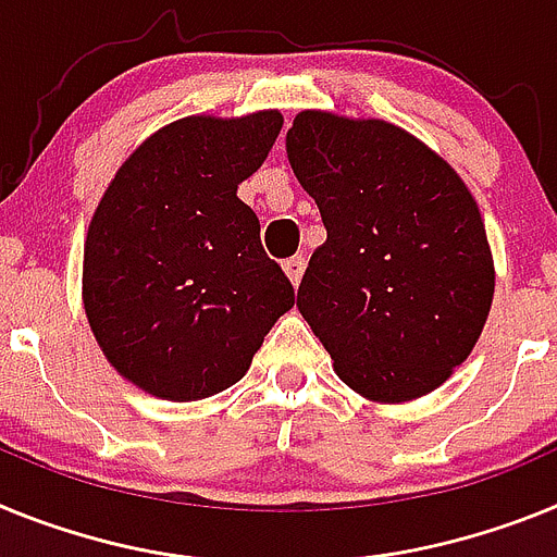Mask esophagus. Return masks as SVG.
I'll use <instances>...</instances> for the list:
<instances>
[{"label": "esophagus", "instance_id": "esophagus-1", "mask_svg": "<svg viewBox=\"0 0 557 557\" xmlns=\"http://www.w3.org/2000/svg\"><path fill=\"white\" fill-rule=\"evenodd\" d=\"M283 272L288 274V280H292V285H294V288H297L299 280H302V274H306V258L285 260V263H283Z\"/></svg>", "mask_w": 557, "mask_h": 557}]
</instances>
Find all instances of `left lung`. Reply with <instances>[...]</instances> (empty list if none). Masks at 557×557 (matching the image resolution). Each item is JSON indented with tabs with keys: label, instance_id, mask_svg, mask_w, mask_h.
Masks as SVG:
<instances>
[{
	"label": "left lung",
	"instance_id": "left-lung-1",
	"mask_svg": "<svg viewBox=\"0 0 557 557\" xmlns=\"http://www.w3.org/2000/svg\"><path fill=\"white\" fill-rule=\"evenodd\" d=\"M285 153L327 230L297 308L338 379L384 404L437 389L493 299L485 224L462 178L398 125L327 111L297 114Z\"/></svg>",
	"mask_w": 557,
	"mask_h": 557
}]
</instances>
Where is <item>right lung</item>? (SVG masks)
Masks as SVG:
<instances>
[{
	"mask_svg": "<svg viewBox=\"0 0 557 557\" xmlns=\"http://www.w3.org/2000/svg\"><path fill=\"white\" fill-rule=\"evenodd\" d=\"M283 128L277 111L187 117L145 139L106 190L84 246V306L111 367L164 400L244 379L294 285L238 198Z\"/></svg>",
	"mask_w": 557,
	"mask_h": 557,
	"instance_id": "right-lung-1",
	"label": "right lung"
}]
</instances>
